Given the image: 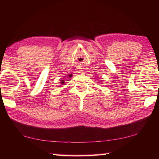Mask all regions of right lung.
Here are the masks:
<instances>
[{"label":"right lung","instance_id":"right-lung-1","mask_svg":"<svg viewBox=\"0 0 159 159\" xmlns=\"http://www.w3.org/2000/svg\"><path fill=\"white\" fill-rule=\"evenodd\" d=\"M71 76H72V74H69V76H68L69 78H71ZM65 81H66V80H61V84H62V85H64V82H65Z\"/></svg>","mask_w":159,"mask_h":159}]
</instances>
